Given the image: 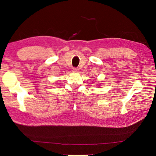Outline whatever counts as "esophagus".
<instances>
[{
    "label": "esophagus",
    "instance_id": "obj_1",
    "mask_svg": "<svg viewBox=\"0 0 156 156\" xmlns=\"http://www.w3.org/2000/svg\"><path fill=\"white\" fill-rule=\"evenodd\" d=\"M72 71H73V72H74V73H77V72H79V69L77 68H73Z\"/></svg>",
    "mask_w": 156,
    "mask_h": 156
}]
</instances>
